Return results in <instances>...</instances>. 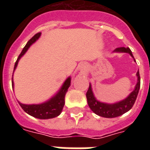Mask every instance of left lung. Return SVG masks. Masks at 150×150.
<instances>
[{
	"instance_id": "1",
	"label": "left lung",
	"mask_w": 150,
	"mask_h": 150,
	"mask_svg": "<svg viewBox=\"0 0 150 150\" xmlns=\"http://www.w3.org/2000/svg\"><path fill=\"white\" fill-rule=\"evenodd\" d=\"M113 52L129 53V54L133 58L132 51L129 47H126V48L125 47H119V48L114 50ZM137 83L136 84L135 89L125 100L116 102L115 104H107V103H103V102L97 100L94 96L92 89H91V83H90L89 88H88L87 94H86L89 108L96 115L102 116V117H106V118L117 117V116L123 115L124 113L127 112L132 108L133 104L135 103L136 99L137 97V95H138L140 85H141V78H140L139 71L137 72Z\"/></svg>"
}]
</instances>
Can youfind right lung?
<instances>
[{
    "instance_id": "add662e5",
    "label": "right lung",
    "mask_w": 150,
    "mask_h": 150,
    "mask_svg": "<svg viewBox=\"0 0 150 150\" xmlns=\"http://www.w3.org/2000/svg\"><path fill=\"white\" fill-rule=\"evenodd\" d=\"M40 36H41V33H38L31 39L29 40V42L25 46L21 54L18 56L17 61L15 62L14 70L13 71H15V69L17 67L20 59L24 55L25 53L26 52L28 49L30 48V46L39 38ZM13 85L14 84H13V78H12V86H13ZM70 86H71V77H68L66 79L64 83L62 84V88H60V90L58 91V93L55 96H54L52 98H50L49 100L39 104H21L20 102H18V103L20 104L21 108L25 112L28 113L30 116H34L35 118L43 120L54 118V117L59 116L62 112L64 104H65L66 93H67V91L68 90Z\"/></svg>"
}]
</instances>
